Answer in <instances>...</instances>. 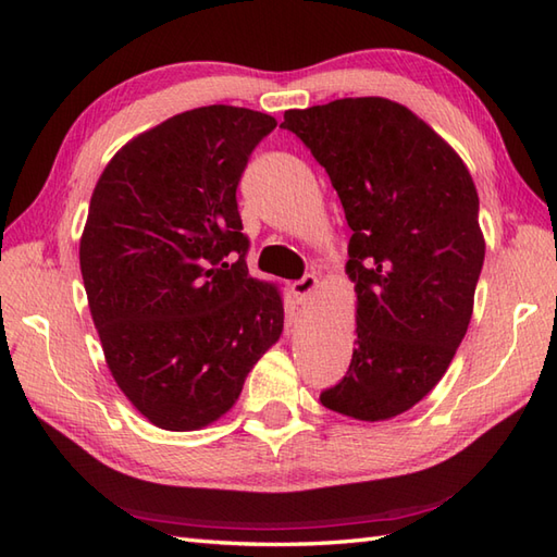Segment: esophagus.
I'll return each mask as SVG.
<instances>
[{
  "mask_svg": "<svg viewBox=\"0 0 557 557\" xmlns=\"http://www.w3.org/2000/svg\"><path fill=\"white\" fill-rule=\"evenodd\" d=\"M315 289H318V277L315 275H304L301 280H297L292 285V294H294V299H297L299 304H306L309 301L313 294H315Z\"/></svg>",
  "mask_w": 557,
  "mask_h": 557,
  "instance_id": "esophagus-1",
  "label": "esophagus"
}]
</instances>
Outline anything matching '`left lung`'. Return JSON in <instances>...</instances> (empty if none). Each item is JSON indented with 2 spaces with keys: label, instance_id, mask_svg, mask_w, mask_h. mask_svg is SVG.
Returning a JSON list of instances; mask_svg holds the SVG:
<instances>
[{
  "label": "left lung",
  "instance_id": "obj_1",
  "mask_svg": "<svg viewBox=\"0 0 557 557\" xmlns=\"http://www.w3.org/2000/svg\"><path fill=\"white\" fill-rule=\"evenodd\" d=\"M280 126L323 164L351 227L357 339L323 407L387 421L445 375L474 313L486 256L467 164L409 108L342 98L287 110Z\"/></svg>",
  "mask_w": 557,
  "mask_h": 557
}]
</instances>
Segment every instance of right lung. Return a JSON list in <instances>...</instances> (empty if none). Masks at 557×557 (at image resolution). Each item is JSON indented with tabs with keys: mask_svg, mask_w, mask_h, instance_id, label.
<instances>
[{
	"mask_svg": "<svg viewBox=\"0 0 557 557\" xmlns=\"http://www.w3.org/2000/svg\"><path fill=\"white\" fill-rule=\"evenodd\" d=\"M275 116L208 104L116 152L90 196L81 275L104 361L164 431H198L239 399L285 325L277 285L248 275L236 186Z\"/></svg>",
	"mask_w": 557,
	"mask_h": 557,
	"instance_id": "obj_1",
	"label": "right lung"
}]
</instances>
